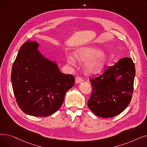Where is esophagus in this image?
Here are the masks:
<instances>
[{
    "label": "esophagus",
    "mask_w": 147,
    "mask_h": 147,
    "mask_svg": "<svg viewBox=\"0 0 147 147\" xmlns=\"http://www.w3.org/2000/svg\"><path fill=\"white\" fill-rule=\"evenodd\" d=\"M83 81H84V80H83V79L80 78V77H77L75 79V82H76V84H79V83H81Z\"/></svg>",
    "instance_id": "obj_1"
}]
</instances>
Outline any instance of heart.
Masks as SVG:
<instances>
[{
    "instance_id": "obj_1",
    "label": "heart",
    "mask_w": 147,
    "mask_h": 147,
    "mask_svg": "<svg viewBox=\"0 0 147 147\" xmlns=\"http://www.w3.org/2000/svg\"><path fill=\"white\" fill-rule=\"evenodd\" d=\"M76 58L82 62H86L85 69L89 74H96L100 72L106 65L107 56L102 53V50L94 46H85L75 51ZM67 61L69 64H74L76 59L72 55L67 56Z\"/></svg>"
}]
</instances>
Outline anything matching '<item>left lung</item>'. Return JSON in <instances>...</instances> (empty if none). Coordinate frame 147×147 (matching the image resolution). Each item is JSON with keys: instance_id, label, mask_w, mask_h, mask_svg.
Wrapping results in <instances>:
<instances>
[{"instance_id": "8db88e82", "label": "left lung", "mask_w": 147, "mask_h": 147, "mask_svg": "<svg viewBox=\"0 0 147 147\" xmlns=\"http://www.w3.org/2000/svg\"><path fill=\"white\" fill-rule=\"evenodd\" d=\"M135 64L130 58L119 59L98 78L90 80L92 86L88 106L95 115L117 116L129 106L132 97Z\"/></svg>"}]
</instances>
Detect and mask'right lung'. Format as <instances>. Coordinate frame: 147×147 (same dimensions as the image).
<instances>
[{
  "instance_id": "add662e5",
  "label": "right lung",
  "mask_w": 147,
  "mask_h": 147,
  "mask_svg": "<svg viewBox=\"0 0 147 147\" xmlns=\"http://www.w3.org/2000/svg\"><path fill=\"white\" fill-rule=\"evenodd\" d=\"M39 47V43L29 40L21 46L12 65L11 83L20 109L44 117L59 109L66 92L74 85V78L62 73L57 63L42 55Z\"/></svg>"
}]
</instances>
